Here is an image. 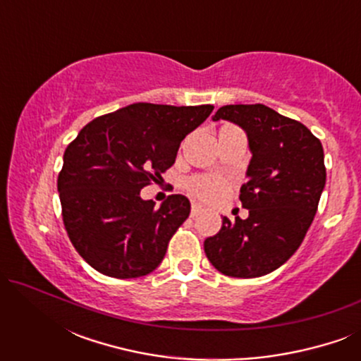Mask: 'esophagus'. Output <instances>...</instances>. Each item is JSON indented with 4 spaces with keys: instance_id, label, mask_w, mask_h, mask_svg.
<instances>
[{
    "instance_id": "1",
    "label": "esophagus",
    "mask_w": 361,
    "mask_h": 361,
    "mask_svg": "<svg viewBox=\"0 0 361 361\" xmlns=\"http://www.w3.org/2000/svg\"><path fill=\"white\" fill-rule=\"evenodd\" d=\"M202 210H204V209H202V205H199V204H192V209H190V215L192 216H197V215H199L200 214V212Z\"/></svg>"
}]
</instances>
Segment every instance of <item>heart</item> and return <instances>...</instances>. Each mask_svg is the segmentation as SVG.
<instances>
[{
    "label": "heart",
    "instance_id": "1",
    "mask_svg": "<svg viewBox=\"0 0 361 361\" xmlns=\"http://www.w3.org/2000/svg\"><path fill=\"white\" fill-rule=\"evenodd\" d=\"M187 190L197 199L205 202L221 200L228 192V185L224 179L215 176H194L187 180Z\"/></svg>",
    "mask_w": 361,
    "mask_h": 361
}]
</instances>
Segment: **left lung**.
Returning a JSON list of instances; mask_svg holds the SVG:
<instances>
[{
	"instance_id": "1",
	"label": "left lung",
	"mask_w": 361,
	"mask_h": 361,
	"mask_svg": "<svg viewBox=\"0 0 361 361\" xmlns=\"http://www.w3.org/2000/svg\"><path fill=\"white\" fill-rule=\"evenodd\" d=\"M219 120L233 121L248 135L253 157L240 200L250 215L235 221L224 216L204 250L225 276L259 278L295 253L312 224L327 177L324 147L302 123L261 103L225 105L214 115Z\"/></svg>"
}]
</instances>
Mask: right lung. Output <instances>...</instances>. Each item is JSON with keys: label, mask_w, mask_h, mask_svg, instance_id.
Wrapping results in <instances>:
<instances>
[{"label": "right lung", "mask_w": 361, "mask_h": 361, "mask_svg": "<svg viewBox=\"0 0 361 361\" xmlns=\"http://www.w3.org/2000/svg\"><path fill=\"white\" fill-rule=\"evenodd\" d=\"M212 110L133 103L92 120L67 146L57 179L62 220L93 269L131 279L161 264L190 202L174 194L156 209L140 192L174 164L180 141Z\"/></svg>", "instance_id": "add662e5"}]
</instances>
